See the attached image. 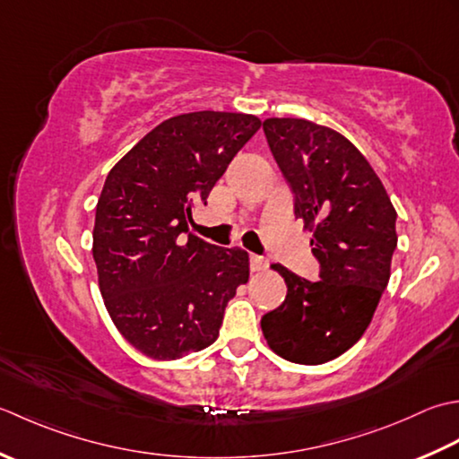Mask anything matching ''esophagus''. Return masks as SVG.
<instances>
[{
  "label": "esophagus",
  "instance_id": "obj_1",
  "mask_svg": "<svg viewBox=\"0 0 459 459\" xmlns=\"http://www.w3.org/2000/svg\"><path fill=\"white\" fill-rule=\"evenodd\" d=\"M267 265H269V261L265 257H261V255H251L249 257L251 271H264V269H267Z\"/></svg>",
  "mask_w": 459,
  "mask_h": 459
}]
</instances>
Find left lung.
Wrapping results in <instances>:
<instances>
[{
	"instance_id": "obj_1",
	"label": "left lung",
	"mask_w": 459,
	"mask_h": 459,
	"mask_svg": "<svg viewBox=\"0 0 459 459\" xmlns=\"http://www.w3.org/2000/svg\"><path fill=\"white\" fill-rule=\"evenodd\" d=\"M267 144L289 188L295 216L313 231L316 281L273 264L287 297L264 315L271 351L297 364H323L367 331L390 279L396 210L367 158L351 140L305 118H267Z\"/></svg>"
}]
</instances>
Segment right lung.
I'll return each mask as SVG.
<instances>
[{"instance_id":"add662e5","label":"right lung","mask_w":459,"mask_h":459,"mask_svg":"<svg viewBox=\"0 0 459 459\" xmlns=\"http://www.w3.org/2000/svg\"><path fill=\"white\" fill-rule=\"evenodd\" d=\"M261 120L200 110L152 128L108 172L97 204L92 257L118 333L146 357L176 360L218 339L223 311L249 279V255L188 232Z\"/></svg>"}]
</instances>
